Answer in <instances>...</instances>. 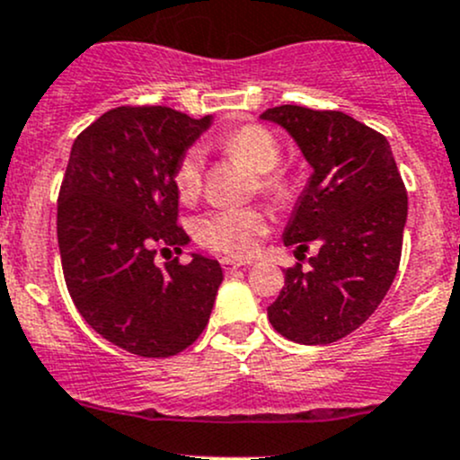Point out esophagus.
<instances>
[{
    "mask_svg": "<svg viewBox=\"0 0 460 460\" xmlns=\"http://www.w3.org/2000/svg\"><path fill=\"white\" fill-rule=\"evenodd\" d=\"M220 264H222V269H225V273H234L243 267V262H235V260H231V258L220 260Z\"/></svg>",
    "mask_w": 460,
    "mask_h": 460,
    "instance_id": "esophagus-1",
    "label": "esophagus"
}]
</instances>
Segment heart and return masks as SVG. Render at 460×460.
I'll use <instances>...</instances> for the list:
<instances>
[{"label": "heart", "mask_w": 460, "mask_h": 460, "mask_svg": "<svg viewBox=\"0 0 460 460\" xmlns=\"http://www.w3.org/2000/svg\"><path fill=\"white\" fill-rule=\"evenodd\" d=\"M216 146L226 157L243 162L256 175L258 191L271 200L282 202L294 191L291 173L282 166V146L269 128L260 124H244L234 131L222 133ZM171 180L180 200L191 202L202 191V157L196 148H189L175 162ZM196 235L202 244L226 256H252L258 247V238L269 231V216L258 207L217 208L204 213L196 220Z\"/></svg>", "instance_id": "1"}]
</instances>
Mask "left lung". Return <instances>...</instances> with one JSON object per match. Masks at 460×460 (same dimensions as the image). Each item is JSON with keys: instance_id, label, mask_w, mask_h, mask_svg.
I'll use <instances>...</instances> for the list:
<instances>
[{"instance_id": "1", "label": "left lung", "mask_w": 460, "mask_h": 460, "mask_svg": "<svg viewBox=\"0 0 460 460\" xmlns=\"http://www.w3.org/2000/svg\"><path fill=\"white\" fill-rule=\"evenodd\" d=\"M314 166L285 231L287 247L318 253L285 269V287L267 309L280 336L329 345L365 323L401 264L407 191L383 133L342 111L282 104L267 109Z\"/></svg>"}]
</instances>
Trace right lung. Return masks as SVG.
Wrapping results in <instances>:
<instances>
[{
	"label": "right lung",
	"instance_id": "1",
	"mask_svg": "<svg viewBox=\"0 0 460 460\" xmlns=\"http://www.w3.org/2000/svg\"><path fill=\"white\" fill-rule=\"evenodd\" d=\"M208 118L169 106H118L75 137L58 198V243L68 294L82 318L142 358H169L198 341L216 303L222 269L182 253L171 180L178 157Z\"/></svg>",
	"mask_w": 460,
	"mask_h": 460
}]
</instances>
